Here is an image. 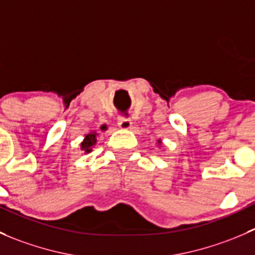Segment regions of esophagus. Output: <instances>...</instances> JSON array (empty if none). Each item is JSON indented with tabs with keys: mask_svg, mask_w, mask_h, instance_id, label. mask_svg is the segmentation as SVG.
<instances>
[{
	"mask_svg": "<svg viewBox=\"0 0 255 255\" xmlns=\"http://www.w3.org/2000/svg\"><path fill=\"white\" fill-rule=\"evenodd\" d=\"M118 126L122 129H129L132 127V121L127 117H120L118 118Z\"/></svg>",
	"mask_w": 255,
	"mask_h": 255,
	"instance_id": "34e87169",
	"label": "esophagus"
}]
</instances>
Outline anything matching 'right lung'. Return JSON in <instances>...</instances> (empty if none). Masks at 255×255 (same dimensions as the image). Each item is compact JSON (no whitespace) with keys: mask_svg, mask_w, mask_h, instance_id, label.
Returning a JSON list of instances; mask_svg holds the SVG:
<instances>
[{"mask_svg":"<svg viewBox=\"0 0 255 255\" xmlns=\"http://www.w3.org/2000/svg\"><path fill=\"white\" fill-rule=\"evenodd\" d=\"M105 127H101V129H104ZM96 144V133H90L85 137L84 142L81 143V149L85 153H90L92 150V146Z\"/></svg>","mask_w":255,"mask_h":255,"instance_id":"add662e5","label":"right lung"}]
</instances>
